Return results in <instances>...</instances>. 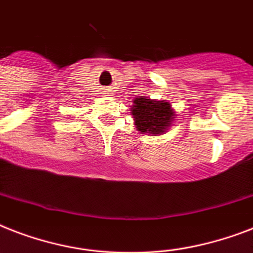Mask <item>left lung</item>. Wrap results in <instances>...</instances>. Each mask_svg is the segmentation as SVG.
<instances>
[{
    "label": "left lung",
    "instance_id": "1",
    "mask_svg": "<svg viewBox=\"0 0 253 253\" xmlns=\"http://www.w3.org/2000/svg\"><path fill=\"white\" fill-rule=\"evenodd\" d=\"M131 115L135 121L136 130L142 134L162 135L167 131L173 119L176 118L170 103L166 101H154V99L140 97L132 101Z\"/></svg>",
    "mask_w": 253,
    "mask_h": 253
}]
</instances>
